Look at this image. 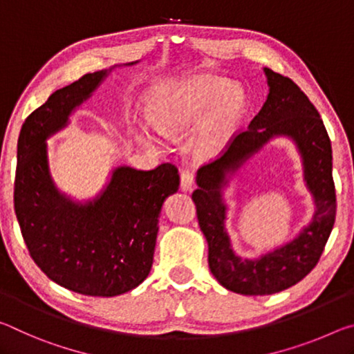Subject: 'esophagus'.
<instances>
[{
    "instance_id": "obj_1",
    "label": "esophagus",
    "mask_w": 354,
    "mask_h": 354,
    "mask_svg": "<svg viewBox=\"0 0 354 354\" xmlns=\"http://www.w3.org/2000/svg\"><path fill=\"white\" fill-rule=\"evenodd\" d=\"M194 187V174L191 171H183L180 174V188L183 191H188Z\"/></svg>"
}]
</instances>
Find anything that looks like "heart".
<instances>
[{
	"label": "heart",
	"instance_id": "heart-1",
	"mask_svg": "<svg viewBox=\"0 0 354 354\" xmlns=\"http://www.w3.org/2000/svg\"><path fill=\"white\" fill-rule=\"evenodd\" d=\"M204 124L196 139V153L202 158L221 152L234 133L245 108V92L225 78L196 77L153 98L149 105V118L153 129L167 139H180L198 127L207 109ZM146 144H158L152 133L139 130Z\"/></svg>",
	"mask_w": 354,
	"mask_h": 354
}]
</instances>
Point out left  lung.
<instances>
[{
	"label": "left lung",
	"instance_id": "8db88e82",
	"mask_svg": "<svg viewBox=\"0 0 354 354\" xmlns=\"http://www.w3.org/2000/svg\"><path fill=\"white\" fill-rule=\"evenodd\" d=\"M268 97L248 130L236 135L221 158L202 166L193 201L208 243V266L218 282L240 295H273L308 276L320 259L335 221L333 150L320 114L290 78L263 68ZM288 137L304 161L305 181L316 204L311 223L286 245L257 259H241L225 230L222 191L230 177L271 138Z\"/></svg>",
	"mask_w": 354,
	"mask_h": 354
}]
</instances>
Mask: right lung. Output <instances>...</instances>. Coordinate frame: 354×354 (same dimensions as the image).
I'll return each instance as SVG.
<instances>
[{
	"mask_svg": "<svg viewBox=\"0 0 354 354\" xmlns=\"http://www.w3.org/2000/svg\"><path fill=\"white\" fill-rule=\"evenodd\" d=\"M113 68L53 92L28 115L17 144L14 205L31 257L51 281L88 297H118L146 279L161 207L180 183L177 167L163 163L152 171L114 167L105 188L84 202L56 187L46 139L68 125Z\"/></svg>",
	"mask_w": 354,
	"mask_h": 354,
	"instance_id": "right-lung-1",
	"label": "right lung"
}]
</instances>
